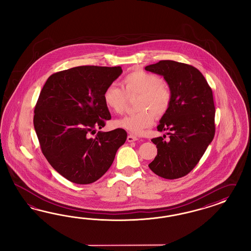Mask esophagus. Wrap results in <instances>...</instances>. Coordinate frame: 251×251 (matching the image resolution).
Instances as JSON below:
<instances>
[{
	"mask_svg": "<svg viewBox=\"0 0 251 251\" xmlns=\"http://www.w3.org/2000/svg\"><path fill=\"white\" fill-rule=\"evenodd\" d=\"M127 141L129 142V143H132V142H135V141H138V138L136 136H134V135H131V134H129L127 137Z\"/></svg>",
	"mask_w": 251,
	"mask_h": 251,
	"instance_id": "34e87169",
	"label": "esophagus"
}]
</instances>
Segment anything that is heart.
<instances>
[{
	"instance_id": "heart-1",
	"label": "heart",
	"mask_w": 251,
	"mask_h": 251,
	"mask_svg": "<svg viewBox=\"0 0 251 251\" xmlns=\"http://www.w3.org/2000/svg\"><path fill=\"white\" fill-rule=\"evenodd\" d=\"M127 97H138L136 109L133 115L126 116L115 122L118 128L132 134H142L150 128L156 117L167 113L171 105L172 94L169 86L161 81L159 76L136 70L129 73L122 80V88L114 84L107 86L103 93L105 106L116 114L125 111Z\"/></svg>"
}]
</instances>
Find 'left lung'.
I'll list each match as a JSON object with an SVG mask.
<instances>
[{
    "label": "left lung",
    "mask_w": 251,
    "mask_h": 251,
    "mask_svg": "<svg viewBox=\"0 0 251 251\" xmlns=\"http://www.w3.org/2000/svg\"><path fill=\"white\" fill-rule=\"evenodd\" d=\"M164 76L172 94L171 105L160 120L164 137L152 139L157 155L149 167L167 179L188 175L196 167L215 133L213 91L197 68L174 61H160L145 67Z\"/></svg>",
    "instance_id": "obj_1"
}]
</instances>
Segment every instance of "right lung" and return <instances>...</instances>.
Returning <instances> with one entry per match:
<instances>
[{
    "label": "right lung",
    "instance_id": "add662e5",
    "mask_svg": "<svg viewBox=\"0 0 251 251\" xmlns=\"http://www.w3.org/2000/svg\"><path fill=\"white\" fill-rule=\"evenodd\" d=\"M121 66H78L47 80L34 110L41 151L54 169L76 184H90L106 173L126 139L123 129L99 131L111 119L103 101Z\"/></svg>",
    "mask_w": 251,
    "mask_h": 251
}]
</instances>
